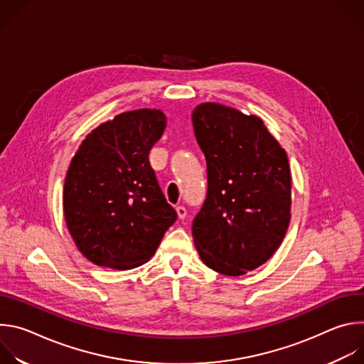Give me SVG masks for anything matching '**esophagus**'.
<instances>
[{"mask_svg":"<svg viewBox=\"0 0 364 364\" xmlns=\"http://www.w3.org/2000/svg\"><path fill=\"white\" fill-rule=\"evenodd\" d=\"M176 210H177V215H178V219H186V216H187V209L184 205H177L176 207Z\"/></svg>","mask_w":364,"mask_h":364,"instance_id":"34e87169","label":"esophagus"}]
</instances>
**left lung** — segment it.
<instances>
[{"label":"left lung","mask_w":364,"mask_h":364,"mask_svg":"<svg viewBox=\"0 0 364 364\" xmlns=\"http://www.w3.org/2000/svg\"><path fill=\"white\" fill-rule=\"evenodd\" d=\"M191 121L207 164L194 243L210 269L239 277L265 264L285 237L291 219L287 152L262 119L220 103H201Z\"/></svg>","instance_id":"8db88e82"}]
</instances>
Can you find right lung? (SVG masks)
Returning a JSON list of instances; mask_svg holds the SVG:
<instances>
[{"mask_svg":"<svg viewBox=\"0 0 364 364\" xmlns=\"http://www.w3.org/2000/svg\"><path fill=\"white\" fill-rule=\"evenodd\" d=\"M164 128L161 111L124 112L93 129L72 159L65 219L77 249L97 267L145 264L177 220L148 160Z\"/></svg>","mask_w":364,"mask_h":364,"instance_id":"right-lung-1","label":"right lung"}]
</instances>
